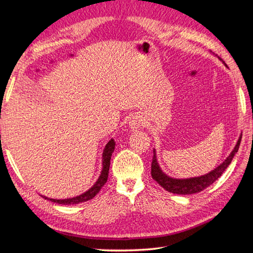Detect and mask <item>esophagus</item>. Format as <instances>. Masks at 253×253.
Listing matches in <instances>:
<instances>
[{"label":"esophagus","mask_w":253,"mask_h":253,"mask_svg":"<svg viewBox=\"0 0 253 253\" xmlns=\"http://www.w3.org/2000/svg\"><path fill=\"white\" fill-rule=\"evenodd\" d=\"M143 122H144V120L142 117L134 116L130 120V126H131V128H133V130L134 128H138L141 126H143Z\"/></svg>","instance_id":"1"}]
</instances>
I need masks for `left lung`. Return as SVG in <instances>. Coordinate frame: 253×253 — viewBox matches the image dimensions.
<instances>
[{"label": "left lung", "instance_id": "left-lung-1", "mask_svg": "<svg viewBox=\"0 0 253 253\" xmlns=\"http://www.w3.org/2000/svg\"><path fill=\"white\" fill-rule=\"evenodd\" d=\"M241 136L239 137L238 142H237V145L235 146L234 151L230 153V155L225 159L223 164H220L217 168H215L213 171H211L208 174H204V176L201 177H195V178H190V179H173L168 177L167 174H165L161 168H159L156 159V154L155 149H154V156L152 161V177L154 180H156L158 184H161L162 187L166 190L168 192H171L174 194H192L201 192L202 190L210 187L211 184L214 183L216 180H217L223 172L229 166V164L233 161L235 154L238 152V148L240 145Z\"/></svg>", "mask_w": 253, "mask_h": 253}]
</instances>
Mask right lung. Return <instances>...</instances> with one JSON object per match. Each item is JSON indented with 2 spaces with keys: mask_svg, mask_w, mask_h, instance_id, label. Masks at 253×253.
Segmentation results:
<instances>
[{
  "mask_svg": "<svg viewBox=\"0 0 253 253\" xmlns=\"http://www.w3.org/2000/svg\"><path fill=\"white\" fill-rule=\"evenodd\" d=\"M115 145H116V143L113 140H110L106 145V147L104 149V153H102V159H104L102 165H104V168H102L100 177L98 178L97 182L94 185H92V187L88 190V191H86L85 193L79 195V197H75V198H72V199H65V200H54V199H49V198H45V197H42V198L50 200L51 202H54V203H58V204H63V205L79 204V203L85 202V201H88V200L94 198L95 195L100 191L102 185H104L108 180V173H109V167H110V159H111L113 151H115Z\"/></svg>",
  "mask_w": 253,
  "mask_h": 253,
  "instance_id": "right-lung-1",
  "label": "right lung"
}]
</instances>
